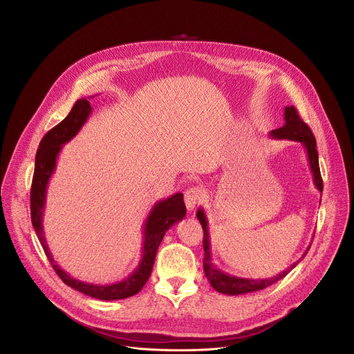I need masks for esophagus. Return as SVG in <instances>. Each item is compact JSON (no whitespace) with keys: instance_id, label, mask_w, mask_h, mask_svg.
Masks as SVG:
<instances>
[{"instance_id":"34e87169","label":"esophagus","mask_w":354,"mask_h":354,"mask_svg":"<svg viewBox=\"0 0 354 354\" xmlns=\"http://www.w3.org/2000/svg\"><path fill=\"white\" fill-rule=\"evenodd\" d=\"M201 197H203V192L198 187H190L185 192V205L187 212H192L200 203Z\"/></svg>"}]
</instances>
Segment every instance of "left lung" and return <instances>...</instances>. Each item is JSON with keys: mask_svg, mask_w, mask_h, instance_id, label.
I'll return each instance as SVG.
<instances>
[{"mask_svg": "<svg viewBox=\"0 0 354 354\" xmlns=\"http://www.w3.org/2000/svg\"><path fill=\"white\" fill-rule=\"evenodd\" d=\"M269 136L274 140H290V141H297V142L302 144V147H304V149H306V156H307V160H308L310 171L313 174L314 185L322 193L324 185H322V178H321V172H319V161H318V151H317L315 137H314L313 131L310 130V127L301 120V118L298 116L294 106H286V109H284V124L280 129L272 130L269 133ZM196 217L200 221L201 227H203V232H205V238H203L205 274H206L209 283L213 286V288L216 291L221 292V294L239 295V294H248V292L259 291V290H263V288L272 286L273 283L283 279L290 270H292L301 259H304V257L307 255V252L311 248V245H308V248L304 252V255L299 258L298 262L292 263L287 270H283V272H280L279 274H276L273 277H269V279L236 277V276H232V274H228V273L220 270L212 262L213 255H212L210 234H209V220H207V216H206V212H205L203 207H198V210L196 213Z\"/></svg>", "mask_w": 354, "mask_h": 354, "instance_id": "obj_1", "label": "left lung"}]
</instances>
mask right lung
Returning a JSON list of instances; mask_svg holds the SVG:
<instances>
[{"label":"right lung","mask_w":354,"mask_h":354,"mask_svg":"<svg viewBox=\"0 0 354 354\" xmlns=\"http://www.w3.org/2000/svg\"><path fill=\"white\" fill-rule=\"evenodd\" d=\"M91 113L92 108L88 99H78L67 118L55 129L46 133V136L41 138L35 158V174L30 189V217L35 232L40 241V245L44 249L48 262L52 263L59 277L67 286L97 299H123L137 294L144 287L151 274V270H153L157 250L165 232L174 224L185 218L186 207L182 193H175L167 198L157 201L153 209L149 210L145 223L142 224L141 259L137 268L123 280L111 284H93L77 280L66 270H63L53 259L43 231V214L46 206L47 185L56 171L57 158L62 153L63 145L71 141L80 133L82 126L89 119Z\"/></svg>","instance_id":"right-lung-1"}]
</instances>
